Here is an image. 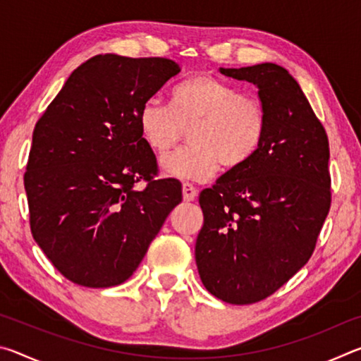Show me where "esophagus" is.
Instances as JSON below:
<instances>
[{"label":"esophagus","instance_id":"34e87169","mask_svg":"<svg viewBox=\"0 0 361 361\" xmlns=\"http://www.w3.org/2000/svg\"><path fill=\"white\" fill-rule=\"evenodd\" d=\"M183 199L186 202H192V200L197 197V189H195L191 183H183Z\"/></svg>","mask_w":361,"mask_h":361}]
</instances>
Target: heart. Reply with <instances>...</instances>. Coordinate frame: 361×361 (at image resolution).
<instances>
[{"mask_svg":"<svg viewBox=\"0 0 361 361\" xmlns=\"http://www.w3.org/2000/svg\"><path fill=\"white\" fill-rule=\"evenodd\" d=\"M138 127L146 145L159 156L167 154L189 133L186 148L162 159L166 175L204 181L224 169L250 161L266 135L267 114L255 95L210 75H195L175 85L170 105L159 99L143 103Z\"/></svg>","mask_w":361,"mask_h":361,"instance_id":"b5f03b06","label":"heart"}]
</instances>
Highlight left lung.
Masks as SVG:
<instances>
[{
  "instance_id": "obj_1",
  "label": "left lung",
  "mask_w": 361,
  "mask_h": 361,
  "mask_svg": "<svg viewBox=\"0 0 361 361\" xmlns=\"http://www.w3.org/2000/svg\"><path fill=\"white\" fill-rule=\"evenodd\" d=\"M256 85L266 135L256 154L199 195L204 226L195 264L213 296L252 304L309 261L329 212L326 132L288 71L276 63L219 68Z\"/></svg>"
}]
</instances>
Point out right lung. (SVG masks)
<instances>
[{
	"mask_svg": "<svg viewBox=\"0 0 361 361\" xmlns=\"http://www.w3.org/2000/svg\"><path fill=\"white\" fill-rule=\"evenodd\" d=\"M173 60L95 56L71 73L33 130L25 191L33 239L73 283L108 288L137 271L181 183L154 180L138 113ZM146 179L149 185L137 190Z\"/></svg>",
	"mask_w": 361,
	"mask_h": 361,
	"instance_id": "obj_1",
	"label": "right lung"
}]
</instances>
